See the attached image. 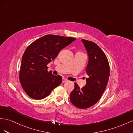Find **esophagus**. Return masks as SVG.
<instances>
[{"label":"esophagus","instance_id":"obj_1","mask_svg":"<svg viewBox=\"0 0 133 133\" xmlns=\"http://www.w3.org/2000/svg\"><path fill=\"white\" fill-rule=\"evenodd\" d=\"M68 81V80L65 79V78H63V79H62V82L63 83H65V82H66V81Z\"/></svg>","mask_w":133,"mask_h":133}]
</instances>
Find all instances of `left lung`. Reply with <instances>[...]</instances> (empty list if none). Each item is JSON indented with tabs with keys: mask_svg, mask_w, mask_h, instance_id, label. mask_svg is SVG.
<instances>
[{
	"mask_svg": "<svg viewBox=\"0 0 133 133\" xmlns=\"http://www.w3.org/2000/svg\"><path fill=\"white\" fill-rule=\"evenodd\" d=\"M87 51L89 61L86 72V85L80 88L75 83L70 94V101L78 108L86 109L99 100L106 88L110 76V65L104 53L98 45L91 41L81 40Z\"/></svg>",
	"mask_w": 133,
	"mask_h": 133,
	"instance_id": "1",
	"label": "left lung"
}]
</instances>
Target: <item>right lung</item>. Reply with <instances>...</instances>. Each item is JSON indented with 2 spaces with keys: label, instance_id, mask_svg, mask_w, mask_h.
<instances>
[{
  "label": "right lung",
  "instance_id": "right-lung-1",
  "mask_svg": "<svg viewBox=\"0 0 133 133\" xmlns=\"http://www.w3.org/2000/svg\"><path fill=\"white\" fill-rule=\"evenodd\" d=\"M76 39L55 35H46L34 41L25 50L22 58L19 79L28 96L34 99L48 96L62 83L60 75L48 72L47 64L59 52Z\"/></svg>",
  "mask_w": 133,
  "mask_h": 133
}]
</instances>
